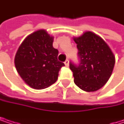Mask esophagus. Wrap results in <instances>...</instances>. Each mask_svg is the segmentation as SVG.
<instances>
[{
	"mask_svg": "<svg viewBox=\"0 0 124 124\" xmlns=\"http://www.w3.org/2000/svg\"><path fill=\"white\" fill-rule=\"evenodd\" d=\"M64 64H65V66H67V67H68V66H69V60H66V61L64 62Z\"/></svg>",
	"mask_w": 124,
	"mask_h": 124,
	"instance_id": "obj_1",
	"label": "esophagus"
}]
</instances>
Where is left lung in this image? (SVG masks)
Returning <instances> with one entry per match:
<instances>
[{"label": "left lung", "instance_id": "1", "mask_svg": "<svg viewBox=\"0 0 124 124\" xmlns=\"http://www.w3.org/2000/svg\"><path fill=\"white\" fill-rule=\"evenodd\" d=\"M77 44L80 63H70L74 83L85 92H95L110 79L115 65V55L105 41L93 31L74 37Z\"/></svg>", "mask_w": 124, "mask_h": 124}]
</instances>
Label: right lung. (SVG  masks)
Returning a JSON list of instances; mask_svg holds the SVG:
<instances>
[{"instance_id": "obj_1", "label": "right lung", "mask_w": 124, "mask_h": 124, "mask_svg": "<svg viewBox=\"0 0 124 124\" xmlns=\"http://www.w3.org/2000/svg\"><path fill=\"white\" fill-rule=\"evenodd\" d=\"M54 37L45 30L29 34L19 47L14 58L16 71L23 81L35 90L54 84L64 63L58 61V50L53 47Z\"/></svg>"}]
</instances>
